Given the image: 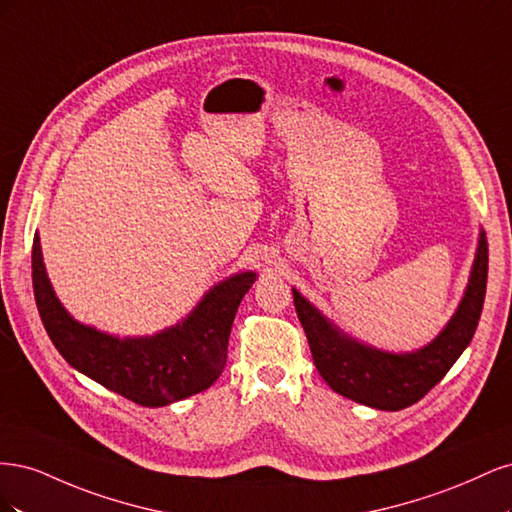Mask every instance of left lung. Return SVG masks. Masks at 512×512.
<instances>
[{
    "label": "left lung",
    "instance_id": "1",
    "mask_svg": "<svg viewBox=\"0 0 512 512\" xmlns=\"http://www.w3.org/2000/svg\"><path fill=\"white\" fill-rule=\"evenodd\" d=\"M487 271L489 247L485 232H480L466 297L446 329L429 346L412 354H389L356 344L354 339L337 333L316 307L292 290L294 309L320 376L335 393L356 404L391 412L416 404L446 376L472 342L485 303Z\"/></svg>",
    "mask_w": 512,
    "mask_h": 512
}]
</instances>
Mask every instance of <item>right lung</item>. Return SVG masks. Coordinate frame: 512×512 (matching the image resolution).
Masks as SVG:
<instances>
[{"instance_id": "1", "label": "right lung", "mask_w": 512, "mask_h": 512, "mask_svg": "<svg viewBox=\"0 0 512 512\" xmlns=\"http://www.w3.org/2000/svg\"><path fill=\"white\" fill-rule=\"evenodd\" d=\"M32 280L42 324L59 354L108 391L158 408L205 391L222 376L232 320L256 273L228 277L177 327L141 339H117L70 318L46 277L38 235Z\"/></svg>"}]
</instances>
